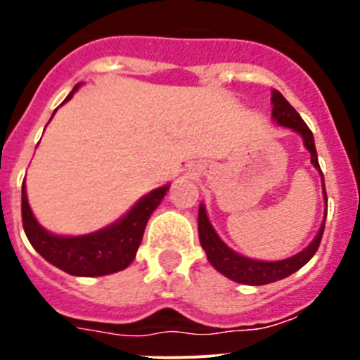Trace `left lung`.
<instances>
[{"instance_id": "obj_1", "label": "left lung", "mask_w": 360, "mask_h": 360, "mask_svg": "<svg viewBox=\"0 0 360 360\" xmlns=\"http://www.w3.org/2000/svg\"><path fill=\"white\" fill-rule=\"evenodd\" d=\"M272 104H274V110H272L274 119L281 126L292 128L294 131H297L299 135L303 136L304 146H307V149L311 155V164L316 165V169L321 171L319 162H317L316 144H314V135H311L310 128L304 124V120L301 119V115H299L297 111L292 108V104L278 90L272 91ZM321 176H323V171H321ZM324 198H326V189H324ZM323 232L324 224L321 225L316 240L311 241L303 252L295 254V256L288 257V259H283V262H256V259H249V257H243L240 254L232 252L227 245L219 240L216 231L212 229L203 205H200L198 211V236L200 243H202V249L207 254V259L218 272L227 276L232 281L243 283V285H266V283L279 281V279L294 274L295 270L307 265L311 259V256L317 252L321 238H323Z\"/></svg>"}]
</instances>
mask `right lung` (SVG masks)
Instances as JSON below:
<instances>
[{
    "mask_svg": "<svg viewBox=\"0 0 360 360\" xmlns=\"http://www.w3.org/2000/svg\"><path fill=\"white\" fill-rule=\"evenodd\" d=\"M72 95L73 91L66 97V101L72 98ZM167 189L169 186L149 193L120 221L104 231L94 232L88 236L65 238L53 236L37 224L30 211V205H28L23 184L21 216H23L25 234L32 247L46 262L56 265L57 269L65 270L68 274L86 276V278L113 274V272L126 269L135 259L136 249L144 236L149 216L158 207V203L162 202Z\"/></svg>",
    "mask_w": 360,
    "mask_h": 360,
    "instance_id": "add662e5",
    "label": "right lung"
}]
</instances>
